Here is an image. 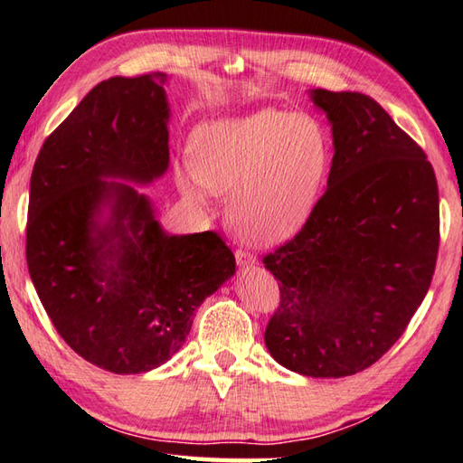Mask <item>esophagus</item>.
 Here are the masks:
<instances>
[{
    "label": "esophagus",
    "mask_w": 463,
    "mask_h": 463,
    "mask_svg": "<svg viewBox=\"0 0 463 463\" xmlns=\"http://www.w3.org/2000/svg\"><path fill=\"white\" fill-rule=\"evenodd\" d=\"M235 261H238L240 269H251V268L258 266L256 256H253V253H250V251H245V250L235 251Z\"/></svg>",
    "instance_id": "1"
}]
</instances>
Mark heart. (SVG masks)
I'll return each instance as SVG.
<instances>
[{"mask_svg": "<svg viewBox=\"0 0 463 463\" xmlns=\"http://www.w3.org/2000/svg\"><path fill=\"white\" fill-rule=\"evenodd\" d=\"M192 162L175 165L185 197L207 203L230 192L228 222L260 248L289 241L307 223L329 167V141L317 119L261 108L197 128Z\"/></svg>", "mask_w": 463, "mask_h": 463, "instance_id": "b5f03b06", "label": "heart"}]
</instances>
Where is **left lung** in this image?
<instances>
[{
  "label": "left lung",
  "mask_w": 463,
  "mask_h": 463,
  "mask_svg": "<svg viewBox=\"0 0 463 463\" xmlns=\"http://www.w3.org/2000/svg\"><path fill=\"white\" fill-rule=\"evenodd\" d=\"M307 93L332 126L334 159L307 223L263 258L281 294L266 345L299 375L345 377L398 342L428 294L438 182L380 103L355 91Z\"/></svg>",
  "instance_id": "8db88e82"
}]
</instances>
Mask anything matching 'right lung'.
I'll list each match as a JSON object with an SVG mask.
<instances>
[{
    "label": "right lung",
    "instance_id": "right-lung-1",
    "mask_svg": "<svg viewBox=\"0 0 463 463\" xmlns=\"http://www.w3.org/2000/svg\"><path fill=\"white\" fill-rule=\"evenodd\" d=\"M167 83L159 71L98 83L45 139L32 172L33 288L65 344L111 373L165 364L197 307L235 273L218 233H167L136 187L169 167Z\"/></svg>",
    "mask_w": 463,
    "mask_h": 463
}]
</instances>
